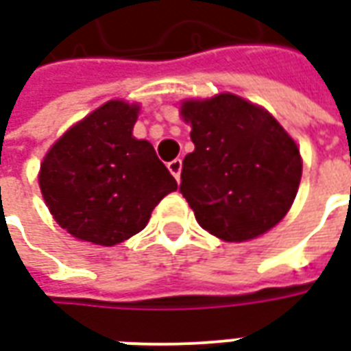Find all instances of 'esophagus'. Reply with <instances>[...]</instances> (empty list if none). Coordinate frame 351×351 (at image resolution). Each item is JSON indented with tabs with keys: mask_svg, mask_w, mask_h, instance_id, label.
Returning <instances> with one entry per match:
<instances>
[{
	"mask_svg": "<svg viewBox=\"0 0 351 351\" xmlns=\"http://www.w3.org/2000/svg\"><path fill=\"white\" fill-rule=\"evenodd\" d=\"M167 169L171 171V175L175 176L176 180H180V173H182V160H180V158H176V160L169 161Z\"/></svg>",
	"mask_w": 351,
	"mask_h": 351,
	"instance_id": "34e87169",
	"label": "esophagus"
}]
</instances>
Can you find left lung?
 <instances>
[{"mask_svg":"<svg viewBox=\"0 0 351 351\" xmlns=\"http://www.w3.org/2000/svg\"><path fill=\"white\" fill-rule=\"evenodd\" d=\"M195 150L180 191L195 220L226 243H246L284 220L302 175L301 150L274 116L235 93L180 101Z\"/></svg>","mask_w":351,"mask_h":351,"instance_id":"1","label":"left lung"}]
</instances>
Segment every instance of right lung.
<instances>
[{"label": "right lung", "mask_w": 351, "mask_h": 351, "mask_svg": "<svg viewBox=\"0 0 351 351\" xmlns=\"http://www.w3.org/2000/svg\"><path fill=\"white\" fill-rule=\"evenodd\" d=\"M141 105L110 99L73 123L39 169V188L58 226L84 243L114 246L146 228L176 180L154 146L133 137Z\"/></svg>", "instance_id": "1"}]
</instances>
